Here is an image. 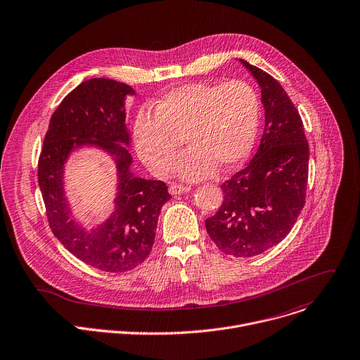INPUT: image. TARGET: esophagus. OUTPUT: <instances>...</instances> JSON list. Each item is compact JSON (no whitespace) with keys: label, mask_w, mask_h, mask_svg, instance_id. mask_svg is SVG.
Here are the masks:
<instances>
[{"label":"esophagus","mask_w":360,"mask_h":360,"mask_svg":"<svg viewBox=\"0 0 360 360\" xmlns=\"http://www.w3.org/2000/svg\"><path fill=\"white\" fill-rule=\"evenodd\" d=\"M191 191V186H185V185H171L169 186V193L171 195H181V193H185V192H189Z\"/></svg>","instance_id":"34e87169"}]
</instances>
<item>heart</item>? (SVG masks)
Instances as JSON below:
<instances>
[{
	"mask_svg": "<svg viewBox=\"0 0 360 360\" xmlns=\"http://www.w3.org/2000/svg\"><path fill=\"white\" fill-rule=\"evenodd\" d=\"M260 101L246 82H196L167 91L154 114L141 111L134 124V146L141 161L167 175L184 137L188 150L175 171L188 181L209 178L240 165L250 154L259 129Z\"/></svg>",
	"mask_w": 360,
	"mask_h": 360,
	"instance_id": "1",
	"label": "heart"
}]
</instances>
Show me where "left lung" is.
<instances>
[{
	"instance_id": "obj_1",
	"label": "left lung",
	"mask_w": 360,
	"mask_h": 360,
	"mask_svg": "<svg viewBox=\"0 0 360 360\" xmlns=\"http://www.w3.org/2000/svg\"><path fill=\"white\" fill-rule=\"evenodd\" d=\"M240 62L262 89L264 131L249 165L221 185V206L205 226L221 253L253 257L278 245L297 221L305 205L309 147L300 112L283 86Z\"/></svg>"
}]
</instances>
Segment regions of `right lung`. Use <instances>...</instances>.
I'll use <instances>...</instances> for the list:
<instances>
[{"label":"right lung","mask_w":360,"mask_h":360,"mask_svg":"<svg viewBox=\"0 0 360 360\" xmlns=\"http://www.w3.org/2000/svg\"><path fill=\"white\" fill-rule=\"evenodd\" d=\"M133 94V87L111 79L80 83L52 114L38 162L52 233L79 260L108 273L133 270L148 257L160 212L171 199L162 181L134 176L130 169L126 97ZM84 146L107 152L117 168L115 209L90 231L72 217L64 191V165L72 152Z\"/></svg>","instance_id":"right-lung-1"}]
</instances>
